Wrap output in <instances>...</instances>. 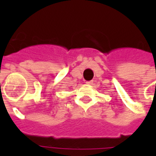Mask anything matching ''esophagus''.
I'll return each mask as SVG.
<instances>
[{"mask_svg": "<svg viewBox=\"0 0 156 156\" xmlns=\"http://www.w3.org/2000/svg\"><path fill=\"white\" fill-rule=\"evenodd\" d=\"M86 83H87V85H91L93 83V81H87V82H86Z\"/></svg>", "mask_w": 156, "mask_h": 156, "instance_id": "1", "label": "esophagus"}]
</instances>
